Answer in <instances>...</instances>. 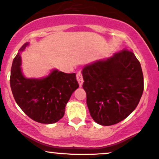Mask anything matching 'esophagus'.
<instances>
[{"label": "esophagus", "mask_w": 159, "mask_h": 159, "mask_svg": "<svg viewBox=\"0 0 159 159\" xmlns=\"http://www.w3.org/2000/svg\"><path fill=\"white\" fill-rule=\"evenodd\" d=\"M76 78H77V81H78V84H79V86L81 87L82 86V84L84 82V80H83V77H82V74H81V71H78L76 75Z\"/></svg>", "instance_id": "1"}]
</instances>
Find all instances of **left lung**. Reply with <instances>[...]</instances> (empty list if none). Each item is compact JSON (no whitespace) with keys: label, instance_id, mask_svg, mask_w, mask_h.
<instances>
[{"label":"left lung","instance_id":"1","mask_svg":"<svg viewBox=\"0 0 159 159\" xmlns=\"http://www.w3.org/2000/svg\"><path fill=\"white\" fill-rule=\"evenodd\" d=\"M83 88L92 118L103 126L126 118L143 92V75L134 53L128 50L84 67Z\"/></svg>","mask_w":159,"mask_h":159}]
</instances>
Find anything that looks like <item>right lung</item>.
Instances as JSON below:
<instances>
[{
	"label": "right lung",
	"mask_w": 159,
	"mask_h": 159,
	"mask_svg": "<svg viewBox=\"0 0 159 159\" xmlns=\"http://www.w3.org/2000/svg\"><path fill=\"white\" fill-rule=\"evenodd\" d=\"M29 43L20 49L23 51ZM20 52L13 59L10 88L16 102L34 121L53 124L64 116L65 107L73 92L79 87L75 73L67 74L53 69L43 78H26L21 69Z\"/></svg>",
	"instance_id": "obj_1"
}]
</instances>
